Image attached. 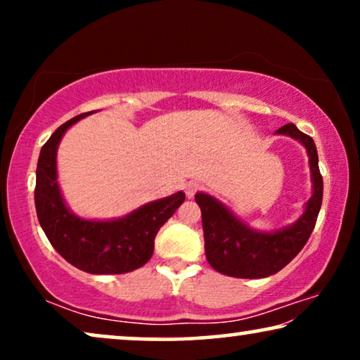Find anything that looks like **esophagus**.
I'll list each match as a JSON object with an SVG mask.
<instances>
[{"label":"esophagus","instance_id":"34e87169","mask_svg":"<svg viewBox=\"0 0 360 360\" xmlns=\"http://www.w3.org/2000/svg\"><path fill=\"white\" fill-rule=\"evenodd\" d=\"M201 188V186L196 184V181H190V184L185 185V193L188 198H193V196L196 195V191H198Z\"/></svg>","mask_w":360,"mask_h":360}]
</instances>
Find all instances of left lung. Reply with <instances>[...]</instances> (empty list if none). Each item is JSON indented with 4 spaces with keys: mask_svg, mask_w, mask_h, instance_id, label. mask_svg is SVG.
I'll list each match as a JSON object with an SVG mask.
<instances>
[{
    "mask_svg": "<svg viewBox=\"0 0 360 360\" xmlns=\"http://www.w3.org/2000/svg\"><path fill=\"white\" fill-rule=\"evenodd\" d=\"M277 134L302 142L309 157L313 195L298 221L274 233H260L236 218L223 203L206 193H196L205 233L206 260L216 272L238 278H264L277 274L297 257L316 224L323 201V176L318 167V150L311 137L288 122Z\"/></svg>",
    "mask_w": 360,
    "mask_h": 360,
    "instance_id": "obj_1",
    "label": "left lung"
}]
</instances>
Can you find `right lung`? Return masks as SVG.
I'll list each match as a JSON object with an SVG mask.
<instances>
[{"label":"right lung","instance_id":"obj_1","mask_svg":"<svg viewBox=\"0 0 360 360\" xmlns=\"http://www.w3.org/2000/svg\"><path fill=\"white\" fill-rule=\"evenodd\" d=\"M91 112L72 117L42 146L34 190L37 218L52 248L68 264L88 274H127L152 257L157 233L184 203L185 193L150 201L117 219L93 221L73 214L58 188L57 147L68 127Z\"/></svg>","mask_w":360,"mask_h":360}]
</instances>
